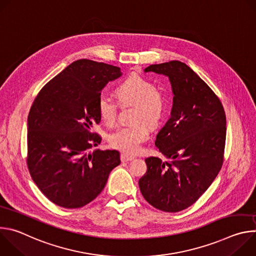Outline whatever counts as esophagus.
Here are the masks:
<instances>
[{
	"instance_id": "obj_1",
	"label": "esophagus",
	"mask_w": 256,
	"mask_h": 256,
	"mask_svg": "<svg viewBox=\"0 0 256 256\" xmlns=\"http://www.w3.org/2000/svg\"><path fill=\"white\" fill-rule=\"evenodd\" d=\"M134 159V156H130V155H128V154H122L120 155L122 162H128V161H132Z\"/></svg>"
}]
</instances>
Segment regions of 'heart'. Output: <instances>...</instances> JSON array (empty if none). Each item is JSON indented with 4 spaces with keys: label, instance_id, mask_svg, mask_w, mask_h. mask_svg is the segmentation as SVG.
<instances>
[{
    "label": "heart",
    "instance_id": "b5f03b06",
    "mask_svg": "<svg viewBox=\"0 0 256 256\" xmlns=\"http://www.w3.org/2000/svg\"><path fill=\"white\" fill-rule=\"evenodd\" d=\"M116 93L122 104H134V122L132 126L118 128L109 136L112 147L128 154H136L142 144L150 136L151 126H156L162 120L167 100L165 95L156 89L150 80L138 74L128 76L116 88ZM118 105L112 97L101 95L98 99V112L107 126H114L118 116Z\"/></svg>",
    "mask_w": 256,
    "mask_h": 256
}]
</instances>
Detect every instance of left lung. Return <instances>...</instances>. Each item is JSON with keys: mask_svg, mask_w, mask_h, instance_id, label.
Instances as JSON below:
<instances>
[{"mask_svg": "<svg viewBox=\"0 0 256 256\" xmlns=\"http://www.w3.org/2000/svg\"><path fill=\"white\" fill-rule=\"evenodd\" d=\"M144 72L168 77L174 97L171 116L155 140L166 161L146 159L138 186L154 208L176 212L196 202L220 171L226 116L216 95L184 62L151 64Z\"/></svg>", "mask_w": 256, "mask_h": 256, "instance_id": "1", "label": "left lung"}]
</instances>
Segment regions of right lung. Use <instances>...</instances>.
I'll list each match as a JSON object with an SVG mask.
<instances>
[{
	"label": "right lung",
	"instance_id": "right-lung-1",
	"mask_svg": "<svg viewBox=\"0 0 256 256\" xmlns=\"http://www.w3.org/2000/svg\"><path fill=\"white\" fill-rule=\"evenodd\" d=\"M118 66L79 60L52 79L36 96L27 120V165L40 192L66 208L86 206L102 192L120 165L116 150H95L92 132L100 122L98 99Z\"/></svg>",
	"mask_w": 256,
	"mask_h": 256
}]
</instances>
